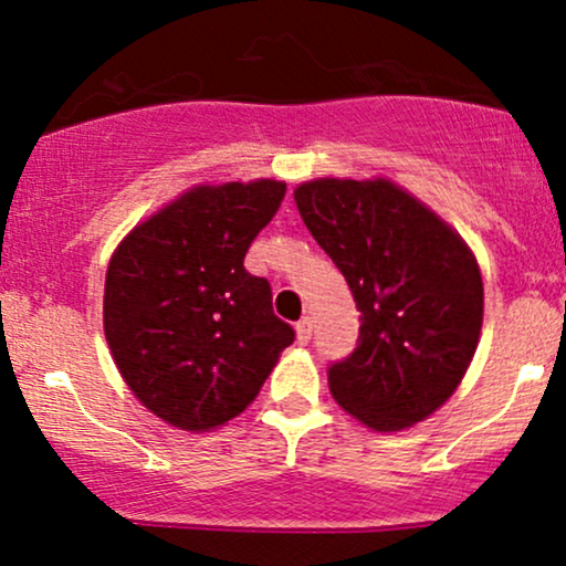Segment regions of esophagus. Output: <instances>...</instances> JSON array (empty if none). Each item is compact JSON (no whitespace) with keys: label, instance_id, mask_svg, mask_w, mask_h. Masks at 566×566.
<instances>
[{"label":"esophagus","instance_id":"34e87169","mask_svg":"<svg viewBox=\"0 0 566 566\" xmlns=\"http://www.w3.org/2000/svg\"><path fill=\"white\" fill-rule=\"evenodd\" d=\"M311 329H314V327H311V319H308V316H303V319L295 324V333H297V343H301V346H305V343H308V340H311Z\"/></svg>","mask_w":566,"mask_h":566}]
</instances>
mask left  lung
Returning a JSON list of instances; mask_svg holds the SVG:
<instances>
[{
    "label": "left lung",
    "instance_id": "left-lung-1",
    "mask_svg": "<svg viewBox=\"0 0 566 566\" xmlns=\"http://www.w3.org/2000/svg\"><path fill=\"white\" fill-rule=\"evenodd\" d=\"M295 205L361 311L354 354L327 369L335 401L373 431L420 423L454 394L476 350V258L437 212L386 178L308 180L295 188Z\"/></svg>",
    "mask_w": 566,
    "mask_h": 566
}]
</instances>
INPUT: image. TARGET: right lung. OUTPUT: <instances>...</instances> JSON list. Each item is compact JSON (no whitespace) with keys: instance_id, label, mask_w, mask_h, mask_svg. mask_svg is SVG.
<instances>
[{"instance_id":"1","label":"right lung","mask_w":566,"mask_h":566,"mask_svg":"<svg viewBox=\"0 0 566 566\" xmlns=\"http://www.w3.org/2000/svg\"><path fill=\"white\" fill-rule=\"evenodd\" d=\"M284 191L269 178L197 186L114 250L103 333L129 391L165 423L210 431L237 418L295 340L271 284L244 269Z\"/></svg>"}]
</instances>
